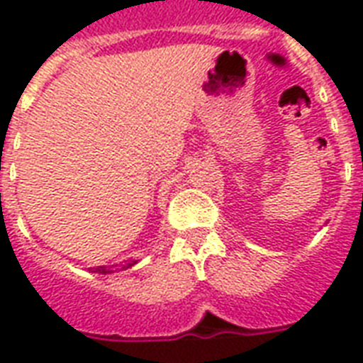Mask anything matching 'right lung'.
Masks as SVG:
<instances>
[{"mask_svg":"<svg viewBox=\"0 0 363 363\" xmlns=\"http://www.w3.org/2000/svg\"><path fill=\"white\" fill-rule=\"evenodd\" d=\"M137 262L133 259V262H130V264H125L122 269H128V267H131V265H135ZM94 273H101V275H107V273H113V267H105V265H99V267H94Z\"/></svg>","mask_w":363,"mask_h":363,"instance_id":"add662e5","label":"right lung"}]
</instances>
